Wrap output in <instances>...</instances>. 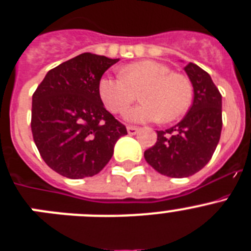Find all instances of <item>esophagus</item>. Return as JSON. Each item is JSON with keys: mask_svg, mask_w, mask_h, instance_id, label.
<instances>
[{"mask_svg": "<svg viewBox=\"0 0 251 251\" xmlns=\"http://www.w3.org/2000/svg\"><path fill=\"white\" fill-rule=\"evenodd\" d=\"M127 130H128V134H130V136H134V134H137V133H138L139 129L137 127H133V126H128Z\"/></svg>", "mask_w": 251, "mask_h": 251, "instance_id": "34e87169", "label": "esophagus"}]
</instances>
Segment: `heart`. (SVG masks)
Returning <instances> with one entry per match:
<instances>
[{"label":"heart","instance_id":"b5f03b06","mask_svg":"<svg viewBox=\"0 0 251 251\" xmlns=\"http://www.w3.org/2000/svg\"><path fill=\"white\" fill-rule=\"evenodd\" d=\"M142 92V103L126 114L133 123L163 119L174 122L188 110L192 101V85L188 77L171 73L165 64L142 60L121 69L119 76H103L98 83L101 101L109 112L123 114Z\"/></svg>","mask_w":251,"mask_h":251}]
</instances>
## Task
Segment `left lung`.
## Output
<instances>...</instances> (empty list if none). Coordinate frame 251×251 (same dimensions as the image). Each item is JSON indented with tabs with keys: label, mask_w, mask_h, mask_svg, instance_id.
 Wrapping results in <instances>:
<instances>
[{
	"label": "left lung",
	"mask_w": 251,
	"mask_h": 251,
	"mask_svg": "<svg viewBox=\"0 0 251 251\" xmlns=\"http://www.w3.org/2000/svg\"><path fill=\"white\" fill-rule=\"evenodd\" d=\"M185 72L194 86V103L175 127L157 130V142L145 152L148 165L175 178L192 176L207 165L223 128L221 94L211 76L194 63Z\"/></svg>",
	"instance_id": "obj_1"
}]
</instances>
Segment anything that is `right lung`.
Returning <instances> with one entry per match:
<instances>
[{
	"label": "right lung",
	"mask_w": 251,
	"mask_h": 251,
	"mask_svg": "<svg viewBox=\"0 0 251 251\" xmlns=\"http://www.w3.org/2000/svg\"><path fill=\"white\" fill-rule=\"evenodd\" d=\"M119 59L77 55L51 69L32 95L31 130L46 165L68 178L99 174L126 126L104 108L98 83Z\"/></svg>",
	"instance_id": "1"
}]
</instances>
